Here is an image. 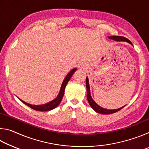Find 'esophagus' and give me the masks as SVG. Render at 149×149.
<instances>
[{
  "label": "esophagus",
  "instance_id": "34e87169",
  "mask_svg": "<svg viewBox=\"0 0 149 149\" xmlns=\"http://www.w3.org/2000/svg\"><path fill=\"white\" fill-rule=\"evenodd\" d=\"M78 67H79V68H81V69H84V65H79V66H78Z\"/></svg>",
  "mask_w": 149,
  "mask_h": 149
}]
</instances>
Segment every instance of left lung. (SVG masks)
I'll use <instances>...</instances> for the list:
<instances>
[{"label":"left lung","instance_id":"1","mask_svg":"<svg viewBox=\"0 0 149 149\" xmlns=\"http://www.w3.org/2000/svg\"><path fill=\"white\" fill-rule=\"evenodd\" d=\"M108 38L110 39H113L114 41H125V42H129V43H130L131 45H132V42H131L130 40H128L127 38H125V37H123L110 36V37H108ZM86 87H87V100H88V102H89V104L91 106V107L95 111V112L100 113V114H113V113L118 112V111L120 110L121 109H122V108L125 106V105L124 107H122L120 108H118V109H115V110H108V109H106V108H103L102 107H100V106L98 105L97 103H96L94 100H93V99L91 97V96L89 79H88V77L86 78Z\"/></svg>","mask_w":149,"mask_h":149}]
</instances>
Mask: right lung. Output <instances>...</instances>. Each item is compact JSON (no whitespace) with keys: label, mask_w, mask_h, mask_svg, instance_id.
Wrapping results in <instances>:
<instances>
[{"label":"right lung","mask_w":149,"mask_h":149,"mask_svg":"<svg viewBox=\"0 0 149 149\" xmlns=\"http://www.w3.org/2000/svg\"><path fill=\"white\" fill-rule=\"evenodd\" d=\"M76 70H77L76 68H74V69H72L71 71L68 73V75L65 76V79H64V81H63L58 95L57 96V97L56 98V99H54L53 100H52V101L48 102V103H47V104H42V105H32V104H28V103L23 101V100L21 99H19V100H21L22 102L24 103L25 104H26L27 106H28V107H29L30 108H31L32 109L37 110V111H42V112H44V111H49V110L54 109V108L57 107L60 103V102L62 101L63 96H64L65 87V86H66L69 80L70 79V78L72 77V75L74 74V73L76 71Z\"/></svg>","instance_id":"add662e5"}]
</instances>
